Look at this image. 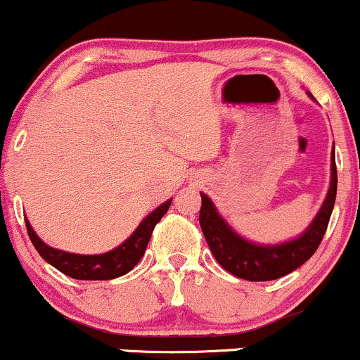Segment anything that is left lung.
Here are the masks:
<instances>
[{
    "label": "left lung",
    "instance_id": "left-lung-1",
    "mask_svg": "<svg viewBox=\"0 0 360 360\" xmlns=\"http://www.w3.org/2000/svg\"><path fill=\"white\" fill-rule=\"evenodd\" d=\"M332 162V183L320 213L311 226L296 240L276 247H262L243 240L223 221L206 194L201 193L200 225L214 259L225 271L247 281H272L289 274L315 254L326 232L337 196L335 154Z\"/></svg>",
    "mask_w": 360,
    "mask_h": 360
}]
</instances>
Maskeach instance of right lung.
I'll use <instances>...</instances> for the list:
<instances>
[{"mask_svg":"<svg viewBox=\"0 0 360 360\" xmlns=\"http://www.w3.org/2000/svg\"><path fill=\"white\" fill-rule=\"evenodd\" d=\"M171 201L172 200L166 201V203L160 205L159 208L148 214L125 243H122V245L117 247L115 250L106 252V254L101 255H77L52 249V247L45 245V243L37 237L28 220H25V225H27L28 237H30L37 252H39L51 266L59 269L60 272H64L65 276H69V278L72 279L82 281L115 279L127 274L128 271H131L137 266L139 260L142 259L143 252L147 249V243L150 240V235L154 232L155 225L160 221V218L167 213Z\"/></svg>","mask_w":360,"mask_h":360,"instance_id":"1","label":"right lung"}]
</instances>
